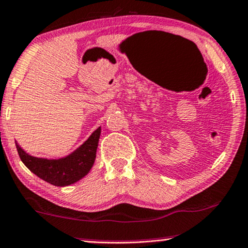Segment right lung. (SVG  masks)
<instances>
[{
  "label": "right lung",
  "instance_id": "obj_1",
  "mask_svg": "<svg viewBox=\"0 0 248 248\" xmlns=\"http://www.w3.org/2000/svg\"><path fill=\"white\" fill-rule=\"evenodd\" d=\"M101 127H98L91 137L77 148L74 153L59 160H47L29 155L16 143L19 156L26 167L41 179L54 186L64 187L80 180L90 172L96 157Z\"/></svg>",
  "mask_w": 248,
  "mask_h": 248
}]
</instances>
